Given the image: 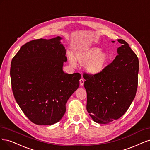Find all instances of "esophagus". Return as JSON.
Returning <instances> with one entry per match:
<instances>
[{
	"label": "esophagus",
	"mask_w": 150,
	"mask_h": 150,
	"mask_svg": "<svg viewBox=\"0 0 150 150\" xmlns=\"http://www.w3.org/2000/svg\"><path fill=\"white\" fill-rule=\"evenodd\" d=\"M80 86L83 85V84H84V79H81L80 80Z\"/></svg>",
	"instance_id": "esophagus-1"
}]
</instances>
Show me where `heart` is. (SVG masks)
Wrapping results in <instances>:
<instances>
[{
    "instance_id": "obj_1",
    "label": "heart",
    "mask_w": 150,
    "mask_h": 150,
    "mask_svg": "<svg viewBox=\"0 0 150 150\" xmlns=\"http://www.w3.org/2000/svg\"><path fill=\"white\" fill-rule=\"evenodd\" d=\"M68 57L71 65H75V60L81 64H85V68L89 73L97 74L102 71L109 61L107 53L101 52L98 47H88L75 50L74 55L69 53Z\"/></svg>"
}]
</instances>
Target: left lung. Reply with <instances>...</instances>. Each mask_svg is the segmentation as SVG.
<instances>
[{
    "label": "left lung",
    "instance_id": "left-lung-1",
    "mask_svg": "<svg viewBox=\"0 0 150 150\" xmlns=\"http://www.w3.org/2000/svg\"><path fill=\"white\" fill-rule=\"evenodd\" d=\"M115 60L97 74L83 73L86 110L94 122L107 124L126 113L136 95L139 60L124 40Z\"/></svg>",
    "mask_w": 150,
    "mask_h": 150
}]
</instances>
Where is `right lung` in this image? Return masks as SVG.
<instances>
[{"mask_svg": "<svg viewBox=\"0 0 150 150\" xmlns=\"http://www.w3.org/2000/svg\"><path fill=\"white\" fill-rule=\"evenodd\" d=\"M61 37L33 40L21 47L11 67L12 92L23 113L36 125H51L64 115L81 75L65 74L67 58Z\"/></svg>", "mask_w": 150, "mask_h": 150, "instance_id": "obj_1", "label": "right lung"}]
</instances>
